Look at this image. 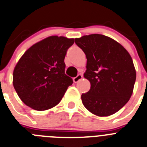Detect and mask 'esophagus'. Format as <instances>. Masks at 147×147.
I'll return each instance as SVG.
<instances>
[{"instance_id": "obj_1", "label": "esophagus", "mask_w": 147, "mask_h": 147, "mask_svg": "<svg viewBox=\"0 0 147 147\" xmlns=\"http://www.w3.org/2000/svg\"><path fill=\"white\" fill-rule=\"evenodd\" d=\"M82 78H83V75H81V74H78V75H77L76 77H75L73 78V80L75 83H78V81H80V80H82Z\"/></svg>"}]
</instances>
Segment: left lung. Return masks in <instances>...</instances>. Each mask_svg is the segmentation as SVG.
Segmentation results:
<instances>
[{
  "label": "left lung",
  "instance_id": "8db88e82",
  "mask_svg": "<svg viewBox=\"0 0 147 147\" xmlns=\"http://www.w3.org/2000/svg\"><path fill=\"white\" fill-rule=\"evenodd\" d=\"M86 54L84 77L91 88L82 94L83 105L91 113L108 116L116 113L129 101L136 78L133 59L119 43L102 34L75 39Z\"/></svg>",
  "mask_w": 147,
  "mask_h": 147
}]
</instances>
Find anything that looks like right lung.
Listing matches in <instances>:
<instances>
[{
    "mask_svg": "<svg viewBox=\"0 0 147 147\" xmlns=\"http://www.w3.org/2000/svg\"><path fill=\"white\" fill-rule=\"evenodd\" d=\"M74 39L53 36L36 43L23 54L13 72V85L23 102L45 111L61 100L73 80L65 74L64 58Z\"/></svg>",
    "mask_w": 147,
    "mask_h": 147,
    "instance_id": "1",
    "label": "right lung"
}]
</instances>
